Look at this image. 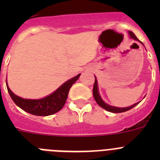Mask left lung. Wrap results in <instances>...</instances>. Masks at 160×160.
<instances>
[{"label":"left lung","mask_w":160,"mask_h":160,"mask_svg":"<svg viewBox=\"0 0 160 160\" xmlns=\"http://www.w3.org/2000/svg\"><path fill=\"white\" fill-rule=\"evenodd\" d=\"M129 35H130V38L134 39L135 41H138V42H141L140 41L138 40V38H136V36L135 35L134 32H132L131 31H129ZM142 43V42H141ZM143 45V44H142ZM95 77V76H94ZM93 95H94V99H95L96 102L102 107V108L105 109L106 111H110V112H112V113H122V112H125V111H128L131 109H132L133 107H135V106H137L139 103V102H138L135 103V104H133V105L130 106V107H113V106L109 105L107 103H106L105 102L103 101L102 98H101L99 94V91H98V81H97V78L95 77V82H94V88H93Z\"/></svg>","instance_id":"obj_1"}]
</instances>
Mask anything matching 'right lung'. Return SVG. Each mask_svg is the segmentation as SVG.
Here are the masks:
<instances>
[{
    "label": "right lung",
    "mask_w": 160,
    "mask_h": 160,
    "mask_svg": "<svg viewBox=\"0 0 160 160\" xmlns=\"http://www.w3.org/2000/svg\"><path fill=\"white\" fill-rule=\"evenodd\" d=\"M80 75L81 73H78L77 76L63 83L52 94L40 99H26L16 95L9 89L6 80L7 90L14 103L23 111L38 116H48L57 113L64 107L70 89Z\"/></svg>",
    "instance_id": "add662e5"
}]
</instances>
